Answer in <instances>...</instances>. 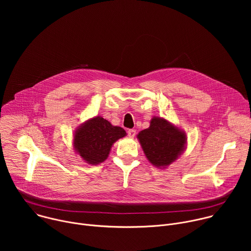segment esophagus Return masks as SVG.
I'll return each mask as SVG.
<instances>
[{
	"label": "esophagus",
	"instance_id": "obj_1",
	"mask_svg": "<svg viewBox=\"0 0 251 251\" xmlns=\"http://www.w3.org/2000/svg\"><path fill=\"white\" fill-rule=\"evenodd\" d=\"M127 134H128L129 138H134V137H135V135H136V130H134V129H130V130H128V131H127Z\"/></svg>",
	"mask_w": 251,
	"mask_h": 251
}]
</instances>
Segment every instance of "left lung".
Here are the masks:
<instances>
[{
  "label": "left lung",
  "instance_id": "obj_1",
  "mask_svg": "<svg viewBox=\"0 0 251 251\" xmlns=\"http://www.w3.org/2000/svg\"><path fill=\"white\" fill-rule=\"evenodd\" d=\"M137 139L148 161L158 169H166L184 154L188 138L186 132L173 122L154 116L147 129Z\"/></svg>",
  "mask_w": 251,
  "mask_h": 251
}]
</instances>
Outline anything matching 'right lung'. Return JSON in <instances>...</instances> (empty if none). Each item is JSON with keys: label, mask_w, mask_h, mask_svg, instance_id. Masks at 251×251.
Segmentation results:
<instances>
[{"label": "right lung", "mask_w": 251, "mask_h": 251, "mask_svg": "<svg viewBox=\"0 0 251 251\" xmlns=\"http://www.w3.org/2000/svg\"><path fill=\"white\" fill-rule=\"evenodd\" d=\"M126 131L101 116L85 120L74 133L75 152L88 165H99L108 158L114 143L124 138Z\"/></svg>", "instance_id": "add662e5"}]
</instances>
